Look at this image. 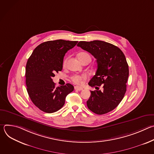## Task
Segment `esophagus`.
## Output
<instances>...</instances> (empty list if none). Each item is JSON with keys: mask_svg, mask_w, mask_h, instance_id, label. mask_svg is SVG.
<instances>
[{"mask_svg": "<svg viewBox=\"0 0 154 154\" xmlns=\"http://www.w3.org/2000/svg\"><path fill=\"white\" fill-rule=\"evenodd\" d=\"M74 89H75V90H77V91H82V90H83V88H82V87H80V86H75L74 87Z\"/></svg>", "mask_w": 154, "mask_h": 154, "instance_id": "34e87169", "label": "esophagus"}]
</instances>
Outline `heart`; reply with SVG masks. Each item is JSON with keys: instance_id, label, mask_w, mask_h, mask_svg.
<instances>
[{"instance_id": "heart-1", "label": "heart", "mask_w": 154, "mask_h": 154, "mask_svg": "<svg viewBox=\"0 0 154 154\" xmlns=\"http://www.w3.org/2000/svg\"><path fill=\"white\" fill-rule=\"evenodd\" d=\"M86 57H90V56L87 53H85V52H81L78 55V58H79V60H82V59H83L84 58H85ZM66 60H64L63 63V67L66 66ZM86 78H87V77L85 74L75 75H73L72 77H71V80L75 84H80L82 83V82L83 80H86Z\"/></svg>"}]
</instances>
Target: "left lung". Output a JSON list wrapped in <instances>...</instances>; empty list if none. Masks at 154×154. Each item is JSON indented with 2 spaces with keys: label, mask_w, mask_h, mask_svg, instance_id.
Listing matches in <instances>:
<instances>
[{
  "label": "left lung",
  "mask_w": 154,
  "mask_h": 154,
  "mask_svg": "<svg viewBox=\"0 0 154 154\" xmlns=\"http://www.w3.org/2000/svg\"><path fill=\"white\" fill-rule=\"evenodd\" d=\"M77 46L90 52L97 60L96 74L88 85L97 90L90 91L87 106L97 115L114 109L122 100L126 92L129 71L125 57L117 46L102 41H80ZM103 85L100 91L97 86Z\"/></svg>",
  "instance_id": "8db88e82"
}]
</instances>
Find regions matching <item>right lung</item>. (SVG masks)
<instances>
[{
  "label": "right lung",
  "instance_id": "add662e5",
  "mask_svg": "<svg viewBox=\"0 0 154 154\" xmlns=\"http://www.w3.org/2000/svg\"><path fill=\"white\" fill-rule=\"evenodd\" d=\"M77 42L63 39L42 42L28 59L26 68L27 93L41 111L48 113L57 112L64 105L66 97L73 91L74 86L70 83L55 87L52 77L62 70L65 54Z\"/></svg>",
  "mask_w": 154,
  "mask_h": 154
}]
</instances>
